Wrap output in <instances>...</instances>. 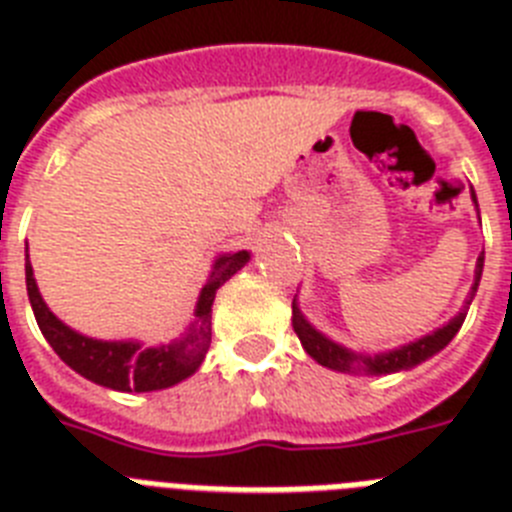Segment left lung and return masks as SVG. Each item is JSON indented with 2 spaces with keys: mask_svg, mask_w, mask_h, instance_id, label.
Listing matches in <instances>:
<instances>
[{
  "mask_svg": "<svg viewBox=\"0 0 512 512\" xmlns=\"http://www.w3.org/2000/svg\"><path fill=\"white\" fill-rule=\"evenodd\" d=\"M471 196H474V193H471ZM481 269H484V253H481L479 261H476V280H474V287H471V295H468L466 306H463V311H460L455 319H450L445 327L432 332V335L421 337V340L411 342V345H403V348L398 350H390V353H382V356H374V358L358 356V353H353V350L342 348V345L332 342L329 337H324L322 332H316V329L303 319L301 308L295 306L293 301L295 335H298V340H301V345L306 348V353L314 358L316 363H322V366H327V369L342 371V374H374V377H379V374H392V371L413 369L416 363L432 358L434 353H439V350L445 348L447 342L455 337L460 324L466 322V308L471 306V301H474V293L481 280Z\"/></svg>",
  "mask_w": 512,
  "mask_h": 512,
  "instance_id": "1",
  "label": "left lung"
}]
</instances>
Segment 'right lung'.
<instances>
[{
  "label": "right lung",
  "mask_w": 512,
  "mask_h": 512,
  "mask_svg": "<svg viewBox=\"0 0 512 512\" xmlns=\"http://www.w3.org/2000/svg\"><path fill=\"white\" fill-rule=\"evenodd\" d=\"M248 261V251L227 253L217 259L209 282L201 290L196 306V324L188 329L183 340L162 345V348H141L138 342H104L94 337H83L59 322L57 316L46 308L44 298L38 293L33 280L31 261L25 256V287L31 298L33 316L38 329L52 345L62 361L75 369L80 377L120 392H151L164 390L172 384L188 379L201 366L211 342V303L214 295L240 266Z\"/></svg>",
  "instance_id": "right-lung-1"
}]
</instances>
